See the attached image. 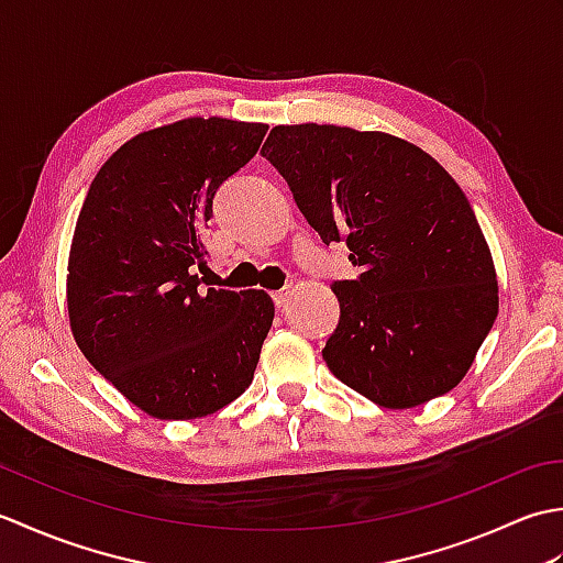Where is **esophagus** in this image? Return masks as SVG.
I'll return each instance as SVG.
<instances>
[{
    "instance_id": "34e87169",
    "label": "esophagus",
    "mask_w": 563,
    "mask_h": 563,
    "mask_svg": "<svg viewBox=\"0 0 563 563\" xmlns=\"http://www.w3.org/2000/svg\"><path fill=\"white\" fill-rule=\"evenodd\" d=\"M288 297H290V288L275 290V292H273V302H275V307H285V302H288Z\"/></svg>"
}]
</instances>
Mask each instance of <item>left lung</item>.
<instances>
[{"instance_id": "obj_1", "label": "left lung", "mask_w": 563, "mask_h": 563, "mask_svg": "<svg viewBox=\"0 0 563 563\" xmlns=\"http://www.w3.org/2000/svg\"><path fill=\"white\" fill-rule=\"evenodd\" d=\"M261 154L321 242H345L361 268L331 285V373L385 409L457 387L496 321L498 283L454 178L411 142L339 125H278Z\"/></svg>"}]
</instances>
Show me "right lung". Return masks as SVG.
<instances>
[{
  "label": "right lung",
  "instance_id": "add662e5",
  "mask_svg": "<svg viewBox=\"0 0 563 563\" xmlns=\"http://www.w3.org/2000/svg\"><path fill=\"white\" fill-rule=\"evenodd\" d=\"M268 125L188 118L142 133L89 186L69 249L67 312L79 351L162 421L220 411L251 379L275 307L263 290L200 288L218 188Z\"/></svg>",
  "mask_w": 563,
  "mask_h": 563
}]
</instances>
